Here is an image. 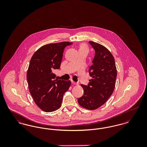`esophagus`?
Here are the masks:
<instances>
[{
	"label": "esophagus",
	"instance_id": "obj_1",
	"mask_svg": "<svg viewBox=\"0 0 147 147\" xmlns=\"http://www.w3.org/2000/svg\"><path fill=\"white\" fill-rule=\"evenodd\" d=\"M71 83L73 84H74V85H77V84H78L77 83H76L75 82H74V81H73V80H71Z\"/></svg>",
	"mask_w": 147,
	"mask_h": 147
}]
</instances>
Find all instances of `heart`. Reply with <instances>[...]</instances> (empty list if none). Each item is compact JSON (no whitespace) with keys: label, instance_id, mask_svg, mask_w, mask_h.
Masks as SVG:
<instances>
[{"label":"heart","instance_id":"obj_1","mask_svg":"<svg viewBox=\"0 0 147 147\" xmlns=\"http://www.w3.org/2000/svg\"><path fill=\"white\" fill-rule=\"evenodd\" d=\"M83 49H88L87 46H86L85 44H84V43L82 44V45L80 46L79 51V50H83Z\"/></svg>","mask_w":147,"mask_h":147}]
</instances>
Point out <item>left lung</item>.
Instances as JSON below:
<instances>
[{
	"mask_svg": "<svg viewBox=\"0 0 147 147\" xmlns=\"http://www.w3.org/2000/svg\"><path fill=\"white\" fill-rule=\"evenodd\" d=\"M95 50L92 64L89 69L90 76L88 85L82 84L84 95L78 98L79 104L88 110H95L104 105L113 92L117 69L115 59L104 46L89 41Z\"/></svg>",
	"mask_w": 147,
	"mask_h": 147,
	"instance_id": "8db88e82",
	"label": "left lung"
}]
</instances>
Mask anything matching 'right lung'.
Wrapping results in <instances>:
<instances>
[{
  "label": "right lung",
  "instance_id": "1",
  "mask_svg": "<svg viewBox=\"0 0 147 147\" xmlns=\"http://www.w3.org/2000/svg\"><path fill=\"white\" fill-rule=\"evenodd\" d=\"M72 43L62 42L44 45L30 60L27 71L29 91L35 104L45 112L59 109L63 95L70 87V80L55 79L53 72L60 68L65 47Z\"/></svg>",
  "mask_w": 147,
  "mask_h": 147
}]
</instances>
